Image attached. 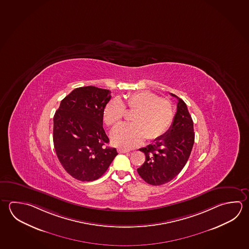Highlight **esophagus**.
<instances>
[{
  "label": "esophagus",
  "mask_w": 249,
  "mask_h": 249,
  "mask_svg": "<svg viewBox=\"0 0 249 249\" xmlns=\"http://www.w3.org/2000/svg\"><path fill=\"white\" fill-rule=\"evenodd\" d=\"M131 150L129 149H124V148H118V153H120V154H126V153H129Z\"/></svg>",
  "instance_id": "obj_1"
}]
</instances>
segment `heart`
<instances>
[{
    "mask_svg": "<svg viewBox=\"0 0 249 249\" xmlns=\"http://www.w3.org/2000/svg\"><path fill=\"white\" fill-rule=\"evenodd\" d=\"M125 107L135 112L132 124H122L113 129L110 138L114 145L131 148L140 145L144 139L154 141L164 135L172 124L175 111L170 101L160 98L148 90L127 95L125 102L119 98L109 101L104 110V120L108 126L122 119Z\"/></svg>",
    "mask_w": 249,
    "mask_h": 249,
    "instance_id": "heart-1",
    "label": "heart"
}]
</instances>
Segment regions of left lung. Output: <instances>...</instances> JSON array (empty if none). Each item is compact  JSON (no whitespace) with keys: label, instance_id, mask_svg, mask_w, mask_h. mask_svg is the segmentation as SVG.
I'll use <instances>...</instances> for the list:
<instances>
[{"label":"left lung","instance_id":"1","mask_svg":"<svg viewBox=\"0 0 249 249\" xmlns=\"http://www.w3.org/2000/svg\"><path fill=\"white\" fill-rule=\"evenodd\" d=\"M178 100L177 113L168 131L140 151L145 162L137 169L141 178L151 185H162L173 180L184 167L194 145L193 120L185 103Z\"/></svg>","mask_w":249,"mask_h":249}]
</instances>
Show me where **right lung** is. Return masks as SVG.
<instances>
[{
  "mask_svg": "<svg viewBox=\"0 0 249 249\" xmlns=\"http://www.w3.org/2000/svg\"><path fill=\"white\" fill-rule=\"evenodd\" d=\"M110 91L94 86L77 88L64 98L53 118V145L59 162L79 181H95L118 155L106 146L104 110Z\"/></svg>",
  "mask_w": 249,
  "mask_h": 249,
  "instance_id": "obj_1",
  "label": "right lung"
}]
</instances>
